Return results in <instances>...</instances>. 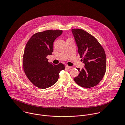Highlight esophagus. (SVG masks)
Returning <instances> with one entry per match:
<instances>
[{
	"mask_svg": "<svg viewBox=\"0 0 125 125\" xmlns=\"http://www.w3.org/2000/svg\"><path fill=\"white\" fill-rule=\"evenodd\" d=\"M65 67H66L67 69H69V70H70V69L72 68L71 66H68V65H66V66H65Z\"/></svg>",
	"mask_w": 125,
	"mask_h": 125,
	"instance_id": "obj_1",
	"label": "esophagus"
}]
</instances>
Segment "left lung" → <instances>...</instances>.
Segmentation results:
<instances>
[{"label":"left lung","mask_w":125,"mask_h":125,"mask_svg":"<svg viewBox=\"0 0 125 125\" xmlns=\"http://www.w3.org/2000/svg\"><path fill=\"white\" fill-rule=\"evenodd\" d=\"M71 31L80 57L83 58L85 63V67L81 70L77 68L79 73L74 80L84 88L94 87L102 80L106 71L105 51L96 39L87 31L81 29H72Z\"/></svg>","instance_id":"obj_1"}]
</instances>
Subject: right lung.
Segmentation results:
<instances>
[{"label": "right lung", "mask_w": 125, "mask_h": 125, "mask_svg": "<svg viewBox=\"0 0 125 125\" xmlns=\"http://www.w3.org/2000/svg\"><path fill=\"white\" fill-rule=\"evenodd\" d=\"M62 33L61 30H48L33 34L27 42L22 58L23 68L29 80L36 87L46 89L58 81L59 73L65 69L48 62L46 57L53 52V42Z\"/></svg>", "instance_id": "right-lung-1"}]
</instances>
